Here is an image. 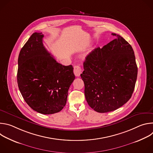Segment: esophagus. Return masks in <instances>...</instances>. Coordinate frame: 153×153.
<instances>
[{
  "instance_id": "esophagus-1",
  "label": "esophagus",
  "mask_w": 153,
  "mask_h": 153,
  "mask_svg": "<svg viewBox=\"0 0 153 153\" xmlns=\"http://www.w3.org/2000/svg\"><path fill=\"white\" fill-rule=\"evenodd\" d=\"M74 73L77 77H79L82 73V68L79 65H76L74 67Z\"/></svg>"
}]
</instances>
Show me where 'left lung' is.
<instances>
[{
    "label": "left lung",
    "instance_id": "left-lung-1",
    "mask_svg": "<svg viewBox=\"0 0 153 153\" xmlns=\"http://www.w3.org/2000/svg\"><path fill=\"white\" fill-rule=\"evenodd\" d=\"M112 35L116 38L86 57L80 74L87 102L101 113L116 110L130 99L137 76L132 47L120 36Z\"/></svg>",
    "mask_w": 153,
    "mask_h": 153
}]
</instances>
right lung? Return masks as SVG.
<instances>
[{"label":"right lung","mask_w":153,"mask_h":153,"mask_svg":"<svg viewBox=\"0 0 153 153\" xmlns=\"http://www.w3.org/2000/svg\"><path fill=\"white\" fill-rule=\"evenodd\" d=\"M43 37L42 33H33L21 49L17 79L22 96L33 110L51 114L66 105L75 76L72 65L64 66L51 56L43 46Z\"/></svg>","instance_id":"1"}]
</instances>
